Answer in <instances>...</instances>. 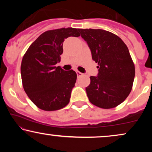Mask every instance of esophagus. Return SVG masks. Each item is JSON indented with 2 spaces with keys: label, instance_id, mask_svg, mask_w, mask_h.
Returning a JSON list of instances; mask_svg holds the SVG:
<instances>
[{
  "label": "esophagus",
  "instance_id": "34e87169",
  "mask_svg": "<svg viewBox=\"0 0 152 152\" xmlns=\"http://www.w3.org/2000/svg\"><path fill=\"white\" fill-rule=\"evenodd\" d=\"M76 74H77V76H81L82 74V73H81V72H79V71H76Z\"/></svg>",
  "mask_w": 152,
  "mask_h": 152
}]
</instances>
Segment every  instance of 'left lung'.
I'll return each instance as SVG.
<instances>
[{
    "instance_id": "obj_1",
    "label": "left lung",
    "mask_w": 152,
    "mask_h": 152,
    "mask_svg": "<svg viewBox=\"0 0 152 152\" xmlns=\"http://www.w3.org/2000/svg\"><path fill=\"white\" fill-rule=\"evenodd\" d=\"M98 63L99 73L86 88L88 100L102 109H111L127 98L132 88L135 68L126 45L118 36L102 29H78Z\"/></svg>"
}]
</instances>
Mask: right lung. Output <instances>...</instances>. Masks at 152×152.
I'll return each instance as SVG.
<instances>
[{
  "instance_id": "right-lung-1",
  "label": "right lung",
  "mask_w": 152,
  "mask_h": 152,
  "mask_svg": "<svg viewBox=\"0 0 152 152\" xmlns=\"http://www.w3.org/2000/svg\"><path fill=\"white\" fill-rule=\"evenodd\" d=\"M80 36L78 29L62 28L47 31L31 45L22 59L20 74L24 91L39 109L56 111L69 103L77 75L56 64L66 38Z\"/></svg>"
}]
</instances>
